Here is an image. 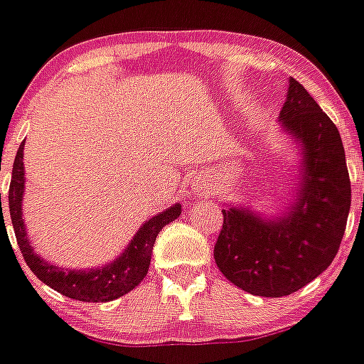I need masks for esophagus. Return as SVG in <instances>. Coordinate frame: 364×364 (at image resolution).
Returning a JSON list of instances; mask_svg holds the SVG:
<instances>
[{"mask_svg": "<svg viewBox=\"0 0 364 364\" xmlns=\"http://www.w3.org/2000/svg\"><path fill=\"white\" fill-rule=\"evenodd\" d=\"M196 192H200V194H203V192H208V191H205V187H196Z\"/></svg>", "mask_w": 364, "mask_h": 364, "instance_id": "esophagus-1", "label": "esophagus"}]
</instances>
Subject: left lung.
Segmentation results:
<instances>
[{
	"label": "left lung",
	"instance_id": "left-lung-1",
	"mask_svg": "<svg viewBox=\"0 0 364 364\" xmlns=\"http://www.w3.org/2000/svg\"><path fill=\"white\" fill-rule=\"evenodd\" d=\"M279 121L299 144L301 185L280 217L249 208L223 209L215 262L237 288L282 297L306 286L335 259L344 237L351 185L338 129L309 91L289 78Z\"/></svg>",
	"mask_w": 364,
	"mask_h": 364
}]
</instances>
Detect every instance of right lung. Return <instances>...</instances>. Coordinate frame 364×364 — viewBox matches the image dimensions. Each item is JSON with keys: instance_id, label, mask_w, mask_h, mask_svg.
Segmentation results:
<instances>
[{"instance_id": "right-lung-1", "label": "right lung", "mask_w": 364, "mask_h": 364, "mask_svg": "<svg viewBox=\"0 0 364 364\" xmlns=\"http://www.w3.org/2000/svg\"><path fill=\"white\" fill-rule=\"evenodd\" d=\"M22 159L23 141L22 146L18 147V151H16V159H14L13 164V177H11V187H9V211H11L14 235H16L23 259H26L28 267L37 274V279L43 280L44 284L59 291V294H63L65 297L85 301V303L114 301L121 295L129 294L131 289L140 284L147 274V269H149L156 235L166 224H170L181 215V205L176 203L166 211L159 213L149 220H146L141 224V228L136 232L134 237L131 239V243L127 245V249L121 252V256H117L110 264L97 269H87V271L58 267V265L50 264L46 259L38 258L31 243H29L28 233H26V224H23L22 218V200L23 191H26ZM3 224H5V220H3Z\"/></svg>"}]
</instances>
